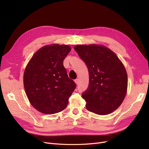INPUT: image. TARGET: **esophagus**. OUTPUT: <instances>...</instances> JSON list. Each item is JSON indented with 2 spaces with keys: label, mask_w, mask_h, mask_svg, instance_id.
<instances>
[{
  "label": "esophagus",
  "mask_w": 149,
  "mask_h": 149,
  "mask_svg": "<svg viewBox=\"0 0 149 149\" xmlns=\"http://www.w3.org/2000/svg\"><path fill=\"white\" fill-rule=\"evenodd\" d=\"M74 82H75V83L76 84H78V83H79V79H76L75 80H74Z\"/></svg>",
  "instance_id": "34e87169"
}]
</instances>
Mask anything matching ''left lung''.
Wrapping results in <instances>:
<instances>
[{"mask_svg":"<svg viewBox=\"0 0 149 149\" xmlns=\"http://www.w3.org/2000/svg\"><path fill=\"white\" fill-rule=\"evenodd\" d=\"M74 49L88 69V87L81 95L87 110L100 115L111 113L120 106L127 92V75L123 64L104 47L81 45Z\"/></svg>","mask_w":149,"mask_h":149,"instance_id":"8db88e82","label":"left lung"}]
</instances>
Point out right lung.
<instances>
[{"label":"right lung","instance_id":"obj_1","mask_svg":"<svg viewBox=\"0 0 149 149\" xmlns=\"http://www.w3.org/2000/svg\"><path fill=\"white\" fill-rule=\"evenodd\" d=\"M71 51L68 45H52L40 49L31 58L24 74L30 102L43 114L64 110L76 85L69 78L63 60Z\"/></svg>","mask_w":149,"mask_h":149}]
</instances>
